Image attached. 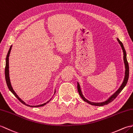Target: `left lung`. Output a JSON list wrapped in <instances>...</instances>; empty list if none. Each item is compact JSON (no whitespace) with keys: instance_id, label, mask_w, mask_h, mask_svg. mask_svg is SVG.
Wrapping results in <instances>:
<instances>
[{"instance_id":"obj_1","label":"left lung","mask_w":133,"mask_h":133,"mask_svg":"<svg viewBox=\"0 0 133 133\" xmlns=\"http://www.w3.org/2000/svg\"><path fill=\"white\" fill-rule=\"evenodd\" d=\"M117 41H118V43L119 44L120 46H121V47L122 48V51H123V62H124L125 67V72L124 79H123V81L122 84L121 85V86H120L119 88L116 91V92H115V93H114L112 96H110L105 101H104L103 102H101V103H94V102L89 101V100H87L84 97V96H83V95L82 94V92L81 89V86H80L79 83L78 82L77 83V84H78V86H77V87H78V92H79L80 96H81V97L83 98V100H84V101L87 102V103L92 105L104 106V105H107V104H109L110 103H111V102L113 101L115 99L117 96L119 95L120 92H121L122 91V89L124 88V87H125L126 84H127V83H128V79H129V64H128V61H127V58H126V52L125 49L124 48V46H123L122 43L121 41H120V40L118 38H117Z\"/></svg>"}]
</instances>
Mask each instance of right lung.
Wrapping results in <instances>:
<instances>
[{
	"label": "right lung",
	"mask_w": 133,
	"mask_h": 133,
	"mask_svg": "<svg viewBox=\"0 0 133 133\" xmlns=\"http://www.w3.org/2000/svg\"><path fill=\"white\" fill-rule=\"evenodd\" d=\"M12 45L11 46V47L10 48V49H9V51L8 52V54L7 55V57H6V60H5V81H6V83H7V85L8 86V87L9 88V89H10V91L12 92V94H13L15 96V97H16L17 99L19 100L21 103H23V104L25 105L28 106V107H42L45 105H46L47 103H48L49 101H50L51 100H49V101H48L46 103H44L42 104H41V105H29L28 104H26L25 102L21 99V98L18 97V96L16 94V92H15V91L14 90L13 88H12V85H11V81H10V73H9V57H10V52H11V49H12ZM55 93V90L54 91V94Z\"/></svg>",
	"instance_id": "add662e5"
}]
</instances>
